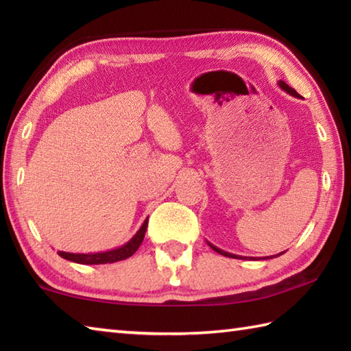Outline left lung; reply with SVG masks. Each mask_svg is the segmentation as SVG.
I'll use <instances>...</instances> for the list:
<instances>
[{
	"label": "left lung",
	"mask_w": 351,
	"mask_h": 351,
	"mask_svg": "<svg viewBox=\"0 0 351 351\" xmlns=\"http://www.w3.org/2000/svg\"><path fill=\"white\" fill-rule=\"evenodd\" d=\"M278 84H279V87L282 88V90H285L287 93H289L291 96H295V98H300V95L297 93L293 87H289L285 81H278ZM208 243V245H210V247L213 249V250H215L217 253H220V255H223V256H228V258H235V259H253V261H258V259H261V258H245V256H240V255H234V253H229V252H225V250H221V249H219V247H215L214 244H211L210 241H206ZM283 253V252H282ZM282 253H278V255H273V256H265V258H263V259H271V258H276V256H280Z\"/></svg>",
	"instance_id": "left-lung-1"
}]
</instances>
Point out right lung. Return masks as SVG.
I'll list each match as a JSON object with an SVG mask.
<instances>
[{
    "label": "right lung",
    "mask_w": 351,
    "mask_h": 351,
    "mask_svg": "<svg viewBox=\"0 0 351 351\" xmlns=\"http://www.w3.org/2000/svg\"><path fill=\"white\" fill-rule=\"evenodd\" d=\"M147 229V219L143 221V225L140 226L134 237L128 243H125L121 247L111 249L107 252H96V253H71V252H63L58 250L57 253L62 258L72 261V263L77 264H84V265H95V264H111V263H117V261H123L126 258L132 256L134 253L137 252L140 247L141 241H143L145 234Z\"/></svg>",
    "instance_id": "add662e5"
}]
</instances>
